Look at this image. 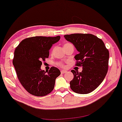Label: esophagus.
Wrapping results in <instances>:
<instances>
[{
  "label": "esophagus",
  "mask_w": 122,
  "mask_h": 122,
  "mask_svg": "<svg viewBox=\"0 0 122 122\" xmlns=\"http://www.w3.org/2000/svg\"><path fill=\"white\" fill-rule=\"evenodd\" d=\"M66 70H61V73H62V74H64V73H65L66 72Z\"/></svg>",
  "instance_id": "34e87169"
}]
</instances>
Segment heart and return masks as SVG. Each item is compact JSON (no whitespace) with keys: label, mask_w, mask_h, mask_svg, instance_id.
I'll return each instance as SVG.
<instances>
[{"label":"heart","mask_w":122,"mask_h":122,"mask_svg":"<svg viewBox=\"0 0 122 122\" xmlns=\"http://www.w3.org/2000/svg\"><path fill=\"white\" fill-rule=\"evenodd\" d=\"M67 44H68V43L65 44L64 45V46H65V45H67ZM57 65L59 66H61V67H64V66H65V65H64V63L62 62H58V63H57Z\"/></svg>","instance_id":"obj_1"}]
</instances>
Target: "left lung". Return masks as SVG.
Returning a JSON list of instances; mask_svg holds the SVG:
<instances>
[{"mask_svg": "<svg viewBox=\"0 0 122 122\" xmlns=\"http://www.w3.org/2000/svg\"><path fill=\"white\" fill-rule=\"evenodd\" d=\"M65 39L74 45L79 52L74 58L76 66L82 71L71 70L74 78L70 88L78 94H86L97 89L106 76L108 67L109 52L102 40L89 33L64 35Z\"/></svg>", "mask_w": 122, "mask_h": 122, "instance_id": "8db88e82", "label": "left lung"}]
</instances>
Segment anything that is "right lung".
Returning a JSON list of instances; mask_svg holds the SVG:
<instances>
[{
    "label": "right lung",
    "instance_id": "obj_1",
    "mask_svg": "<svg viewBox=\"0 0 122 122\" xmlns=\"http://www.w3.org/2000/svg\"><path fill=\"white\" fill-rule=\"evenodd\" d=\"M60 36H35L26 38L19 44L14 52L13 65L22 86L30 94L37 97L48 95L52 92L55 81L61 74L60 70L51 67L49 71L41 70L42 61L49 55L52 45Z\"/></svg>",
    "mask_w": 122,
    "mask_h": 122
}]
</instances>
